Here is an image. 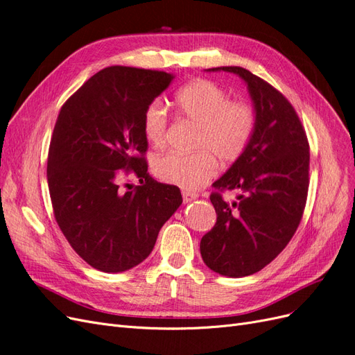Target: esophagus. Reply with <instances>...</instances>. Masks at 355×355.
Masks as SVG:
<instances>
[{
    "mask_svg": "<svg viewBox=\"0 0 355 355\" xmlns=\"http://www.w3.org/2000/svg\"><path fill=\"white\" fill-rule=\"evenodd\" d=\"M182 197H184V202H189L192 200H197L198 194H197V192H194V191L184 189V191H182Z\"/></svg>",
    "mask_w": 355,
    "mask_h": 355,
    "instance_id": "1",
    "label": "esophagus"
}]
</instances>
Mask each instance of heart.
Segmentation results:
<instances>
[{
	"mask_svg": "<svg viewBox=\"0 0 355 355\" xmlns=\"http://www.w3.org/2000/svg\"><path fill=\"white\" fill-rule=\"evenodd\" d=\"M176 114L197 130L191 154L170 153L154 161L158 179L184 189H200L216 175L218 161L234 163L249 148L256 127V112L250 103L230 101L220 85L209 80H194L175 96ZM168 115L161 101H153L144 112V135L149 144L166 142Z\"/></svg>",
	"mask_w": 355,
	"mask_h": 355,
	"instance_id": "heart-1",
	"label": "heart"
}]
</instances>
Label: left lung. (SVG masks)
Returning a JSON list of instances; mask_svg holds the SVG:
<instances>
[{
    "instance_id": "obj_1",
    "label": "left lung",
    "mask_w": 355,
    "mask_h": 355,
    "mask_svg": "<svg viewBox=\"0 0 355 355\" xmlns=\"http://www.w3.org/2000/svg\"><path fill=\"white\" fill-rule=\"evenodd\" d=\"M209 71L240 75L256 111L249 148L213 184L218 218L200 243L210 270L239 278L261 271L295 235L308 197L309 144L292 103L270 83L240 67ZM234 189L238 200L225 202L223 191Z\"/></svg>"
}]
</instances>
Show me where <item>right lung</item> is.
Wrapping results in <instances>:
<instances>
[{
	"label": "right lung",
	"mask_w": 355,
	"mask_h": 355,
	"mask_svg": "<svg viewBox=\"0 0 355 355\" xmlns=\"http://www.w3.org/2000/svg\"><path fill=\"white\" fill-rule=\"evenodd\" d=\"M171 80L164 71L105 68L58 115L47 159L53 213L75 253L99 271L121 272L145 261L182 204L178 187L148 173L142 127L146 106ZM130 173L141 185L123 190L119 179Z\"/></svg>",
	"instance_id": "add662e5"
}]
</instances>
